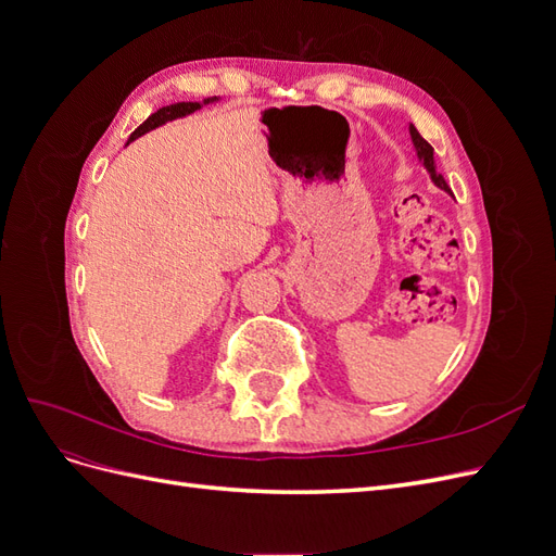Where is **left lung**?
Wrapping results in <instances>:
<instances>
[{
    "label": "left lung",
    "mask_w": 556,
    "mask_h": 556,
    "mask_svg": "<svg viewBox=\"0 0 556 556\" xmlns=\"http://www.w3.org/2000/svg\"><path fill=\"white\" fill-rule=\"evenodd\" d=\"M410 129V139H413V146H415V153H417V157H419V162H422V166L425 169L429 172V176H431V180H433V185L435 188H441V190H445L447 194H452L450 192V188H447V182H445V178L435 172V160H433V148L419 137V131L415 129V125H410L408 127Z\"/></svg>",
    "instance_id": "left-lung-1"
}]
</instances>
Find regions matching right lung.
I'll return each instance as SVG.
<instances>
[{
	"label": "right lung",
	"mask_w": 556,
	"mask_h": 556,
	"mask_svg": "<svg viewBox=\"0 0 556 556\" xmlns=\"http://www.w3.org/2000/svg\"><path fill=\"white\" fill-rule=\"evenodd\" d=\"M213 102H217V97H208V99H204V102H178V104L162 106L160 111H155L153 115L148 117V121H143V123H141L137 129L131 131L129 141H137L139 137H143L146 131L155 129V127H162L164 123H169V121H176V117H185V115H190V113L199 111V109L204 106V104H213ZM129 141H127V143H129Z\"/></svg>",
	"instance_id": "obj_1"
}]
</instances>
